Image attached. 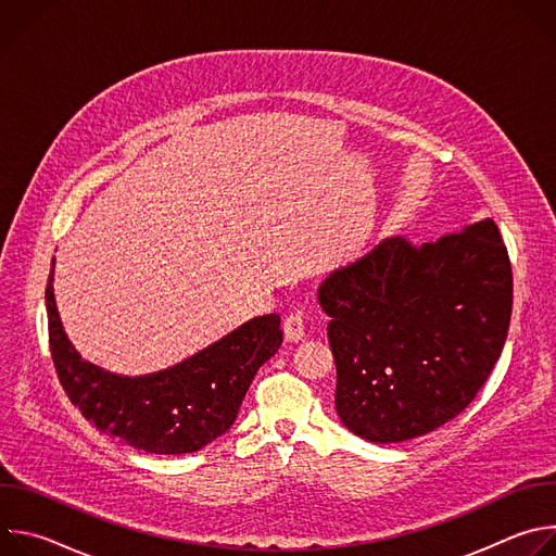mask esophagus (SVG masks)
Listing matches in <instances>:
<instances>
[{"mask_svg": "<svg viewBox=\"0 0 556 556\" xmlns=\"http://www.w3.org/2000/svg\"><path fill=\"white\" fill-rule=\"evenodd\" d=\"M283 334H286V339L292 341V343H299V341L305 339V316H303L301 309H296V312H292V314L286 316V321H283Z\"/></svg>", "mask_w": 556, "mask_h": 556, "instance_id": "obj_1", "label": "esophagus"}]
</instances>
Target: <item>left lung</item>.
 Here are the masks:
<instances>
[{
  "mask_svg": "<svg viewBox=\"0 0 556 556\" xmlns=\"http://www.w3.org/2000/svg\"><path fill=\"white\" fill-rule=\"evenodd\" d=\"M319 303L341 422L393 444L435 431L478 395L508 337L513 270L484 217L420 247L387 237L332 270Z\"/></svg>",
  "mask_w": 556,
  "mask_h": 556,
  "instance_id": "left-lung-1",
  "label": "left lung"
}]
</instances>
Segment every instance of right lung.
<instances>
[{"label": "right lung", "mask_w": 556, "mask_h": 556, "mask_svg": "<svg viewBox=\"0 0 556 556\" xmlns=\"http://www.w3.org/2000/svg\"><path fill=\"white\" fill-rule=\"evenodd\" d=\"M52 281L54 260L46 309L50 352L67 399L99 431L147 453H195L224 435L257 369L283 341L279 314H264L167 369L114 374L76 352L63 330Z\"/></svg>", "instance_id": "right-lung-1"}]
</instances>
